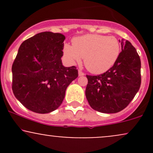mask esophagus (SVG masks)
I'll return each mask as SVG.
<instances>
[{"label":"esophagus","mask_w":153,"mask_h":153,"mask_svg":"<svg viewBox=\"0 0 153 153\" xmlns=\"http://www.w3.org/2000/svg\"><path fill=\"white\" fill-rule=\"evenodd\" d=\"M84 75H85V74H84V73H82L81 71H78V75H79V76H83Z\"/></svg>","instance_id":"esophagus-1"}]
</instances>
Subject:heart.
<instances>
[{"label":"heart","instance_id":"1","mask_svg":"<svg viewBox=\"0 0 153 153\" xmlns=\"http://www.w3.org/2000/svg\"><path fill=\"white\" fill-rule=\"evenodd\" d=\"M121 52L119 42L114 36L85 34L73 39V45L65 44L63 52L68 62L75 65L81 62L88 71L101 74L110 69L118 59Z\"/></svg>","mask_w":153,"mask_h":153}]
</instances>
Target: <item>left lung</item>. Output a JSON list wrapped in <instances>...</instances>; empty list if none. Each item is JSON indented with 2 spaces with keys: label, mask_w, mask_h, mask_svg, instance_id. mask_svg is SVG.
Returning a JSON list of instances; mask_svg holds the SVG:
<instances>
[{
  "label": "left lung",
  "mask_w": 153,
  "mask_h": 153,
  "mask_svg": "<svg viewBox=\"0 0 153 153\" xmlns=\"http://www.w3.org/2000/svg\"><path fill=\"white\" fill-rule=\"evenodd\" d=\"M122 52L115 64L99 75H86L85 96L93 109L114 114L125 108L141 85V61L127 40H119Z\"/></svg>",
  "instance_id": "obj_1"
}]
</instances>
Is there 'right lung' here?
<instances>
[{"instance_id":"add662e5","label":"right lung","mask_w":153,"mask_h":153,"mask_svg":"<svg viewBox=\"0 0 153 153\" xmlns=\"http://www.w3.org/2000/svg\"><path fill=\"white\" fill-rule=\"evenodd\" d=\"M65 36L45 31L21 45L12 65V90L26 108L50 113L62 103L65 91L78 78L75 66L62 65L61 57Z\"/></svg>"}]
</instances>
